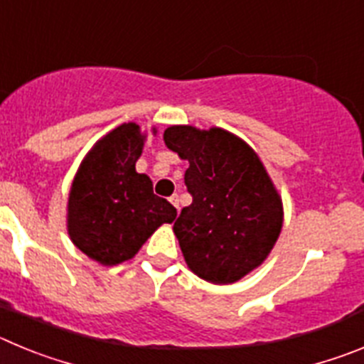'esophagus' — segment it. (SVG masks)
Wrapping results in <instances>:
<instances>
[{"label": "esophagus", "instance_id": "esophagus-1", "mask_svg": "<svg viewBox=\"0 0 364 364\" xmlns=\"http://www.w3.org/2000/svg\"><path fill=\"white\" fill-rule=\"evenodd\" d=\"M169 202H171V204L175 205L176 211L180 210V208H178V195H173V197H169Z\"/></svg>", "mask_w": 364, "mask_h": 364}]
</instances>
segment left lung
Segmentation results:
<instances>
[{"label": "left lung", "instance_id": "obj_1", "mask_svg": "<svg viewBox=\"0 0 364 364\" xmlns=\"http://www.w3.org/2000/svg\"><path fill=\"white\" fill-rule=\"evenodd\" d=\"M164 142L189 162L193 202L173 231L186 264L213 284H231L259 268L282 230V200L255 151L220 127L171 125Z\"/></svg>", "mask_w": 364, "mask_h": 364}]
</instances>
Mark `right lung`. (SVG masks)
<instances>
[{
    "label": "right lung",
    "mask_w": 364,
    "mask_h": 364,
    "mask_svg": "<svg viewBox=\"0 0 364 364\" xmlns=\"http://www.w3.org/2000/svg\"><path fill=\"white\" fill-rule=\"evenodd\" d=\"M144 142L140 125H118L85 154L70 186L67 231L74 246L100 264L133 259L156 228L176 217L175 208L154 195L149 176L136 173Z\"/></svg>",
    "instance_id": "1"
}]
</instances>
